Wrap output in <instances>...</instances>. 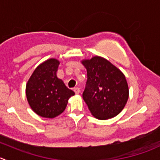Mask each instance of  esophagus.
Wrapping results in <instances>:
<instances>
[{
  "label": "esophagus",
  "mask_w": 160,
  "mask_h": 160,
  "mask_svg": "<svg viewBox=\"0 0 160 160\" xmlns=\"http://www.w3.org/2000/svg\"><path fill=\"white\" fill-rule=\"evenodd\" d=\"M73 91H74V92L76 93V94H79V93L80 92V89L79 88H73Z\"/></svg>",
  "instance_id": "1"
}]
</instances>
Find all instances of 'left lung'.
Wrapping results in <instances>:
<instances>
[{
    "label": "left lung",
    "mask_w": 160,
    "mask_h": 160,
    "mask_svg": "<svg viewBox=\"0 0 160 160\" xmlns=\"http://www.w3.org/2000/svg\"><path fill=\"white\" fill-rule=\"evenodd\" d=\"M88 72L83 98L91 114L99 119L117 116L128 102L129 90L125 76L99 56L82 62Z\"/></svg>",
    "instance_id": "8db88e82"
}]
</instances>
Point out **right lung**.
Wrapping results in <instances>:
<instances>
[{
	"mask_svg": "<svg viewBox=\"0 0 160 160\" xmlns=\"http://www.w3.org/2000/svg\"><path fill=\"white\" fill-rule=\"evenodd\" d=\"M59 62L50 58L37 66L26 84V98L39 116L54 118L63 112L68 99L75 93L57 77Z\"/></svg>",
	"mask_w": 160,
	"mask_h": 160,
	"instance_id": "obj_1",
	"label": "right lung"
}]
</instances>
